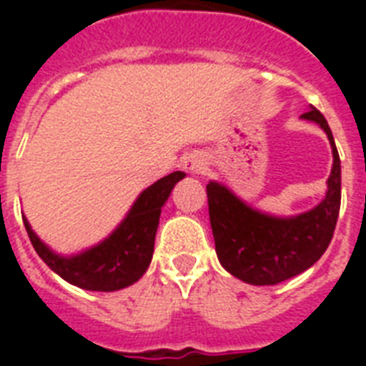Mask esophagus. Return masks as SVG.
Returning <instances> with one entry per match:
<instances>
[{
	"instance_id": "1",
	"label": "esophagus",
	"mask_w": 366,
	"mask_h": 366,
	"mask_svg": "<svg viewBox=\"0 0 366 366\" xmlns=\"http://www.w3.org/2000/svg\"><path fill=\"white\" fill-rule=\"evenodd\" d=\"M207 163L199 154H189L183 159V170L189 174H203L205 172Z\"/></svg>"
}]
</instances>
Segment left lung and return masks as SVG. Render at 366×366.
<instances>
[{
  "mask_svg": "<svg viewBox=\"0 0 366 366\" xmlns=\"http://www.w3.org/2000/svg\"><path fill=\"white\" fill-rule=\"evenodd\" d=\"M300 119L325 130L334 164L319 205L295 216L262 212L229 187L209 181V216L218 260L232 277L253 286H274L310 269L328 249L341 207V159L322 113L310 106Z\"/></svg>",
  "mask_w": 366,
  "mask_h": 366,
  "instance_id": "1",
  "label": "left lung"
}]
</instances>
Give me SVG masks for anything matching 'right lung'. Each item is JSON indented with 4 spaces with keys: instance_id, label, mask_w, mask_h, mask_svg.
<instances>
[{
    "instance_id": "obj_1",
    "label": "right lung",
    "mask_w": 366,
    "mask_h": 366,
    "mask_svg": "<svg viewBox=\"0 0 366 366\" xmlns=\"http://www.w3.org/2000/svg\"><path fill=\"white\" fill-rule=\"evenodd\" d=\"M185 172H172L139 194L128 214L102 242L74 254H60L24 225L38 257L66 282L87 292H117L137 282L152 262L161 209Z\"/></svg>"
}]
</instances>
